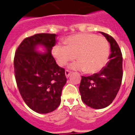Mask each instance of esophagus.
<instances>
[{
  "instance_id": "esophagus-1",
  "label": "esophagus",
  "mask_w": 135,
  "mask_h": 135,
  "mask_svg": "<svg viewBox=\"0 0 135 135\" xmlns=\"http://www.w3.org/2000/svg\"><path fill=\"white\" fill-rule=\"evenodd\" d=\"M71 73V71H69V70H66L65 71V75L66 78H69V77L70 76Z\"/></svg>"
}]
</instances>
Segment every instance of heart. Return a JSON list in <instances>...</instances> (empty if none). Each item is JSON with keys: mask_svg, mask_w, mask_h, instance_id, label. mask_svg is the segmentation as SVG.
Segmentation results:
<instances>
[{"mask_svg": "<svg viewBox=\"0 0 135 135\" xmlns=\"http://www.w3.org/2000/svg\"><path fill=\"white\" fill-rule=\"evenodd\" d=\"M66 46L55 45L53 55L60 66L77 57L78 62L70 66L73 69L93 74L100 71L106 65L110 55V45L103 36L94 33H78L64 40Z\"/></svg>", "mask_w": 135, "mask_h": 135, "instance_id": "b5f03b06", "label": "heart"}]
</instances>
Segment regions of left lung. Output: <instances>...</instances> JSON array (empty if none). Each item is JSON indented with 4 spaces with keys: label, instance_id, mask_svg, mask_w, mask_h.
<instances>
[{
    "label": "left lung",
    "instance_id": "left-lung-1",
    "mask_svg": "<svg viewBox=\"0 0 135 135\" xmlns=\"http://www.w3.org/2000/svg\"><path fill=\"white\" fill-rule=\"evenodd\" d=\"M110 45V60L99 73L81 76L80 90L86 105L95 109L106 108L113 102L119 90L123 77L122 54L115 40L101 32Z\"/></svg>",
    "mask_w": 135,
    "mask_h": 135
}]
</instances>
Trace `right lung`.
Returning a JSON list of instances; mask_svg holds the SVG:
<instances>
[{"label":"right lung","mask_w":135,"mask_h":135,"mask_svg":"<svg viewBox=\"0 0 135 135\" xmlns=\"http://www.w3.org/2000/svg\"><path fill=\"white\" fill-rule=\"evenodd\" d=\"M55 37L54 33H38L25 38L13 59L17 86L24 102L33 111L42 114L58 107L66 82L65 70L56 64L51 54ZM38 45L45 46L46 53L36 52Z\"/></svg>","instance_id":"obj_1"}]
</instances>
